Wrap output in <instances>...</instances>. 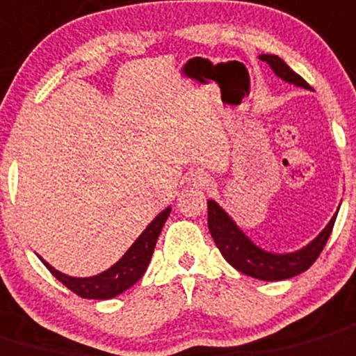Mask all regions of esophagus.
Wrapping results in <instances>:
<instances>
[{"label": "esophagus", "instance_id": "1", "mask_svg": "<svg viewBox=\"0 0 356 356\" xmlns=\"http://www.w3.org/2000/svg\"><path fill=\"white\" fill-rule=\"evenodd\" d=\"M207 182H209V179H207V175L202 174V172H193L188 177V184L193 186V188H203Z\"/></svg>", "mask_w": 356, "mask_h": 356}]
</instances>
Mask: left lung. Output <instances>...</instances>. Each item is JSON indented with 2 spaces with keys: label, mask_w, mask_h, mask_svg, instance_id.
Instances as JSON below:
<instances>
[{
  "label": "left lung",
  "mask_w": 356,
  "mask_h": 356,
  "mask_svg": "<svg viewBox=\"0 0 356 356\" xmlns=\"http://www.w3.org/2000/svg\"><path fill=\"white\" fill-rule=\"evenodd\" d=\"M259 58L270 65L271 71H273L278 78L284 79L285 83L301 86V88H306V90L312 88V86H309L301 76L296 74L278 55L262 54L259 55ZM207 205H209V231L210 234H212L213 241H216L217 248H219L220 254H222V257L233 266L234 270L240 271V273L264 282L287 280V278L298 277V275L305 273L309 266L318 259L320 252L325 247L337 217L336 212L332 216V219L329 220V224H327V226L302 248L294 252L278 254V252L264 250V248H261L259 245H255L254 241L240 229V226H236L233 217H231L216 200H209Z\"/></svg>",
  "instance_id": "8db88e82"
}]
</instances>
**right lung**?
Instances as JSON below:
<instances>
[{
    "instance_id": "right-lung-1",
    "label": "right lung",
    "mask_w": 356,
    "mask_h": 356,
    "mask_svg": "<svg viewBox=\"0 0 356 356\" xmlns=\"http://www.w3.org/2000/svg\"><path fill=\"white\" fill-rule=\"evenodd\" d=\"M172 207H167L165 210H161L149 224H147L146 229L139 234L136 241L130 245L129 250L102 273L94 275V277H69V275L62 273V271L55 270L54 266L48 264L43 257L41 259L47 270L57 278L60 284H64L65 287L71 289L74 294H78L83 299H111L116 296L123 294L127 289H130L132 285H136L137 282L143 278V275L146 273L147 266H149L151 255L154 252V245H156L158 236L161 233V227L167 222L168 216H170Z\"/></svg>"
}]
</instances>
